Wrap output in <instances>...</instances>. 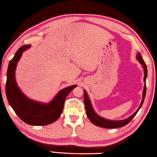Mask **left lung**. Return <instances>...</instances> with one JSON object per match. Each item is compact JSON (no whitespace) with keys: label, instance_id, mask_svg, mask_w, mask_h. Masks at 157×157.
I'll list each match as a JSON object with an SVG mask.
<instances>
[{"label":"left lung","instance_id":"left-lung-1","mask_svg":"<svg viewBox=\"0 0 157 157\" xmlns=\"http://www.w3.org/2000/svg\"><path fill=\"white\" fill-rule=\"evenodd\" d=\"M137 59L140 62V63L142 65V67H143L144 70V90L143 92H142V101L140 103V105L139 108L137 109L136 111L132 115H131L130 117H128L126 119H124V120H121V121H112V120H109V119L104 118L103 117L100 116L99 115L96 113L94 110L92 103L90 99V97L87 94V93L85 90H84V101H85V109H86V116H87L88 118L90 119V121L92 122L94 125L99 126V127L101 128H117L120 127H123L125 125H127L128 123H129L132 119L134 118L135 115L137 113V112L139 111V110L141 108L142 104H143L144 98H145L146 95V79L147 77V65L144 63V60L142 59V57L141 54L140 53H137Z\"/></svg>","mask_w":157,"mask_h":157}]
</instances>
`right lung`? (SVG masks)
<instances>
[{
  "label": "right lung",
  "instance_id": "obj_1",
  "mask_svg": "<svg viewBox=\"0 0 157 157\" xmlns=\"http://www.w3.org/2000/svg\"><path fill=\"white\" fill-rule=\"evenodd\" d=\"M30 46V45L21 46L9 63L6 93L9 104L21 120L28 125H46L58 120L63 112L67 96L77 85L63 89L50 102L46 104L28 98L17 86L15 79V70L22 53L29 48Z\"/></svg>",
  "mask_w": 157,
  "mask_h": 157
}]
</instances>
